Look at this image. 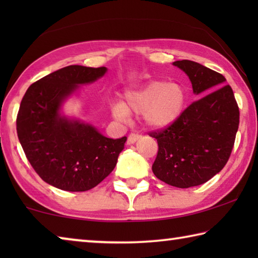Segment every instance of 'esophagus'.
<instances>
[{"label": "esophagus", "mask_w": 258, "mask_h": 258, "mask_svg": "<svg viewBox=\"0 0 258 258\" xmlns=\"http://www.w3.org/2000/svg\"><path fill=\"white\" fill-rule=\"evenodd\" d=\"M140 138H141V135H140V134H138V133H131L128 135V138H127V145H132V143H134Z\"/></svg>", "instance_id": "1"}]
</instances>
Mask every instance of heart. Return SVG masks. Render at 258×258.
<instances>
[{
	"instance_id": "obj_1",
	"label": "heart",
	"mask_w": 258,
	"mask_h": 258,
	"mask_svg": "<svg viewBox=\"0 0 258 258\" xmlns=\"http://www.w3.org/2000/svg\"><path fill=\"white\" fill-rule=\"evenodd\" d=\"M185 103L186 92L182 85L152 81L126 92L123 103L112 106V113L119 119H126L128 113L143 115L150 127L164 128L180 118Z\"/></svg>"
}]
</instances>
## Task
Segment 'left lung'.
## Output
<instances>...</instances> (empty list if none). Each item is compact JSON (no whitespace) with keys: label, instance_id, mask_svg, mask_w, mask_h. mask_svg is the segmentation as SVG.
<instances>
[{"label":"left lung","instance_id":"1","mask_svg":"<svg viewBox=\"0 0 258 258\" xmlns=\"http://www.w3.org/2000/svg\"><path fill=\"white\" fill-rule=\"evenodd\" d=\"M173 64L189 76L196 94L205 95L184 109L175 123L149 132L158 143L152 172L160 181L184 189L203 184L223 169L233 149L240 112L222 74L190 60Z\"/></svg>","mask_w":258,"mask_h":258}]
</instances>
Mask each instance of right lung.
Instances as JSON below:
<instances>
[{"instance_id":"right-lung-1","label":"right lung","mask_w":258,"mask_h":258,"mask_svg":"<svg viewBox=\"0 0 258 258\" xmlns=\"http://www.w3.org/2000/svg\"><path fill=\"white\" fill-rule=\"evenodd\" d=\"M106 67L73 64L33 83L21 100L17 133L26 157L43 181L64 191H86L112 172L126 137L109 139L90 125L59 115L77 85L97 81Z\"/></svg>"}]
</instances>
